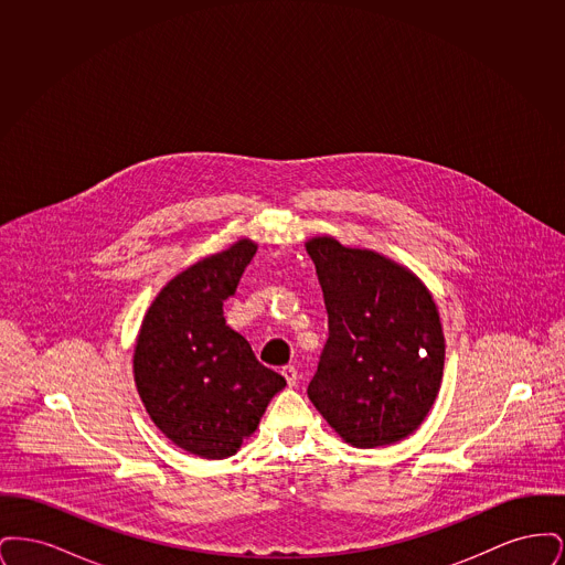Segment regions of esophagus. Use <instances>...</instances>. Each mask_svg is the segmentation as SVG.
I'll use <instances>...</instances> for the list:
<instances>
[{
    "instance_id": "obj_1",
    "label": "esophagus",
    "mask_w": 565,
    "mask_h": 565,
    "mask_svg": "<svg viewBox=\"0 0 565 565\" xmlns=\"http://www.w3.org/2000/svg\"><path fill=\"white\" fill-rule=\"evenodd\" d=\"M281 375H284L286 383H288L290 387H295L296 381H298V373H296L295 366H284V369H281Z\"/></svg>"
}]
</instances>
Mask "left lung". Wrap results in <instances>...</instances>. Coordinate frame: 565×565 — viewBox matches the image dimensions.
I'll return each mask as SVG.
<instances>
[{"label":"left lung","instance_id":"left-lung-1","mask_svg":"<svg viewBox=\"0 0 565 565\" xmlns=\"http://www.w3.org/2000/svg\"><path fill=\"white\" fill-rule=\"evenodd\" d=\"M307 252L328 311V341L309 401L353 447L417 430L438 396L445 337L422 279L373 249L313 237Z\"/></svg>","mask_w":565,"mask_h":565}]
</instances>
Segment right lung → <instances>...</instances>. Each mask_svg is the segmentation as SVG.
I'll list each match as a JSON object with an SVG mask.
<instances>
[{"label": "right lung", "mask_w": 565, "mask_h": 565, "mask_svg": "<svg viewBox=\"0 0 565 565\" xmlns=\"http://www.w3.org/2000/svg\"><path fill=\"white\" fill-rule=\"evenodd\" d=\"M256 243L239 239L175 275L137 334L134 375L157 428L205 459L235 456L286 379L263 366L224 320Z\"/></svg>", "instance_id": "add662e5"}]
</instances>
